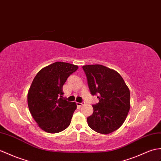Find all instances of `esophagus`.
I'll list each match as a JSON object with an SVG mask.
<instances>
[{
	"label": "esophagus",
	"instance_id": "esophagus-1",
	"mask_svg": "<svg viewBox=\"0 0 161 161\" xmlns=\"http://www.w3.org/2000/svg\"><path fill=\"white\" fill-rule=\"evenodd\" d=\"M84 104H85V102H81V103L77 102V105L78 106H82L83 105H84Z\"/></svg>",
	"mask_w": 161,
	"mask_h": 161
}]
</instances>
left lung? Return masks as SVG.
Here are the masks:
<instances>
[{"mask_svg":"<svg viewBox=\"0 0 161 161\" xmlns=\"http://www.w3.org/2000/svg\"><path fill=\"white\" fill-rule=\"evenodd\" d=\"M92 95L99 102L92 105L93 113L87 118L94 131L107 134L125 121L130 108V93L124 80L116 70L100 64L82 66Z\"/></svg>","mask_w":161,"mask_h":161,"instance_id":"1","label":"left lung"}]
</instances>
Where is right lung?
I'll use <instances>...</instances> for the list:
<instances>
[{"mask_svg":"<svg viewBox=\"0 0 161 161\" xmlns=\"http://www.w3.org/2000/svg\"><path fill=\"white\" fill-rule=\"evenodd\" d=\"M78 66L56 62L41 69L33 79L27 95L28 106L40 128L48 133H58L69 126L75 102L64 98L62 87Z\"/></svg>","mask_w":161,"mask_h":161,"instance_id":"right-lung-1","label":"right lung"}]
</instances>
